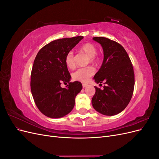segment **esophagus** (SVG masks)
<instances>
[{
	"mask_svg": "<svg viewBox=\"0 0 159 159\" xmlns=\"http://www.w3.org/2000/svg\"><path fill=\"white\" fill-rule=\"evenodd\" d=\"M88 84H82V86H83V88H86V87H87V86H88Z\"/></svg>",
	"mask_w": 159,
	"mask_h": 159,
	"instance_id": "1",
	"label": "esophagus"
}]
</instances>
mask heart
Instances as JSON below:
<instances>
[{
    "instance_id": "b5f03b06",
    "label": "heart",
    "mask_w": 159,
    "mask_h": 159,
    "mask_svg": "<svg viewBox=\"0 0 159 159\" xmlns=\"http://www.w3.org/2000/svg\"><path fill=\"white\" fill-rule=\"evenodd\" d=\"M80 51L84 52L88 57H89V61L91 63H95L97 60L95 58V55L97 54V48L91 43H86L80 48ZM65 62L66 66L70 69H73L75 67V60L74 53L72 51L69 52L66 56ZM94 73L93 69L91 67L80 68L75 71L73 74V78L75 80L83 83H86L89 81L90 77Z\"/></svg>"
}]
</instances>
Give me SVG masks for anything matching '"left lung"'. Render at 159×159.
I'll list each match as a JSON object with an SVG mask.
<instances>
[{
    "instance_id": "obj_1",
    "label": "left lung",
    "mask_w": 159,
    "mask_h": 159,
    "mask_svg": "<svg viewBox=\"0 0 159 159\" xmlns=\"http://www.w3.org/2000/svg\"><path fill=\"white\" fill-rule=\"evenodd\" d=\"M93 40L102 46L104 55L93 80L105 85L103 89L95 86L91 103L98 112L112 116L121 113L131 101L134 85L133 68L127 52L119 43L105 37H94Z\"/></svg>"
}]
</instances>
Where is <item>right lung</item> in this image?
<instances>
[{
  "mask_svg": "<svg viewBox=\"0 0 159 159\" xmlns=\"http://www.w3.org/2000/svg\"><path fill=\"white\" fill-rule=\"evenodd\" d=\"M83 38L76 36L54 40L36 56L31 72V91L37 107L46 117H63L74 107L75 98L82 85L80 81L70 82L65 58ZM62 82L69 83L66 89L60 86Z\"/></svg>",
  "mask_w": 159,
  "mask_h": 159,
  "instance_id": "add662e5",
  "label": "right lung"
}]
</instances>
